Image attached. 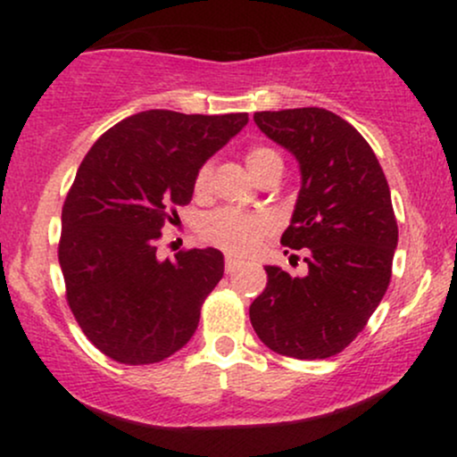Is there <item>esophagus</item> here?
<instances>
[{"instance_id":"obj_1","label":"esophagus","mask_w":457,"mask_h":457,"mask_svg":"<svg viewBox=\"0 0 457 457\" xmlns=\"http://www.w3.org/2000/svg\"><path fill=\"white\" fill-rule=\"evenodd\" d=\"M243 266V262H238L236 258H225V270L228 272H236Z\"/></svg>"}]
</instances>
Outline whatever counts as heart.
<instances>
[{
    "label": "heart",
    "mask_w": 457,
    "mask_h": 457,
    "mask_svg": "<svg viewBox=\"0 0 457 457\" xmlns=\"http://www.w3.org/2000/svg\"><path fill=\"white\" fill-rule=\"evenodd\" d=\"M245 162L246 170L251 171L255 180H260L262 176L269 174L275 167H283L281 156L272 148H266V145L251 148L246 152ZM208 182H211V165L199 167L195 182H193L195 195H204L208 191ZM199 229H202V236L208 243L221 246L228 253L246 255L258 249L264 236L270 232V221L262 214H246L234 211V208H221V211H214L208 217H204Z\"/></svg>",
    "instance_id": "obj_1"
}]
</instances>
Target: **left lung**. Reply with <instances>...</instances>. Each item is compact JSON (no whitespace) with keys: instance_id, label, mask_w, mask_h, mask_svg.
<instances>
[{"instance_id":"obj_1","label":"left lung","mask_w":457,"mask_h":457,"mask_svg":"<svg viewBox=\"0 0 457 457\" xmlns=\"http://www.w3.org/2000/svg\"><path fill=\"white\" fill-rule=\"evenodd\" d=\"M253 120L301 170L281 245L305 249L309 272L264 266L269 283L251 303V324L272 353L328 359L365 328L389 287L397 246L389 185L370 144L333 112L283 109Z\"/></svg>"}]
</instances>
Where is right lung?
Returning a JSON list of instances; mask_svg holds the SVG:
<instances>
[{
	"label": "right lung",
	"instance_id": "add662e5",
	"mask_svg": "<svg viewBox=\"0 0 457 457\" xmlns=\"http://www.w3.org/2000/svg\"><path fill=\"white\" fill-rule=\"evenodd\" d=\"M246 122V113L150 109L109 129L79 165L57 255L72 316L109 359L159 363L195 333L223 253L206 246L159 260L156 240L191 202L199 167Z\"/></svg>",
	"mask_w": 457,
	"mask_h": 457
}]
</instances>
